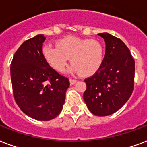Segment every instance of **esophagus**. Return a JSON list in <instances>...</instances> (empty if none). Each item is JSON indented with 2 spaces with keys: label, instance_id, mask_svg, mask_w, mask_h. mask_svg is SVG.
I'll use <instances>...</instances> for the list:
<instances>
[{
  "label": "esophagus",
  "instance_id": "34e87169",
  "mask_svg": "<svg viewBox=\"0 0 147 147\" xmlns=\"http://www.w3.org/2000/svg\"><path fill=\"white\" fill-rule=\"evenodd\" d=\"M69 82H70V84H71V85H74V84L76 82V79H74V78H70V79H69Z\"/></svg>",
  "mask_w": 147,
  "mask_h": 147
}]
</instances>
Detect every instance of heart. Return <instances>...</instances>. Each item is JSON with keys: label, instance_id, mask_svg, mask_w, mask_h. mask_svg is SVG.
Here are the masks:
<instances>
[{"label": "heart", "instance_id": "heart-1", "mask_svg": "<svg viewBox=\"0 0 147 147\" xmlns=\"http://www.w3.org/2000/svg\"><path fill=\"white\" fill-rule=\"evenodd\" d=\"M45 61L58 71H63L71 58V69L82 76L96 73L102 64L104 49L97 40H87L73 36L60 39L57 46L45 45L42 48Z\"/></svg>", "mask_w": 147, "mask_h": 147}]
</instances>
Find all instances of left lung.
I'll return each mask as SVG.
<instances>
[{
  "instance_id": "1",
  "label": "left lung",
  "mask_w": 147,
  "mask_h": 147,
  "mask_svg": "<svg viewBox=\"0 0 147 147\" xmlns=\"http://www.w3.org/2000/svg\"><path fill=\"white\" fill-rule=\"evenodd\" d=\"M98 35L106 42L105 56L98 71L84 80L83 98L92 113L105 116L118 111L133 93L135 61L120 39L108 33Z\"/></svg>"
}]
</instances>
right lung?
Listing matches in <instances>:
<instances>
[{
  "mask_svg": "<svg viewBox=\"0 0 147 147\" xmlns=\"http://www.w3.org/2000/svg\"><path fill=\"white\" fill-rule=\"evenodd\" d=\"M45 40L38 34L19 47L11 64L14 100L22 112L41 121L59 116L69 87V78L60 75L45 61L42 45Z\"/></svg>",
  "mask_w": 147,
  "mask_h": 147,
  "instance_id": "1",
  "label": "right lung"
}]
</instances>
